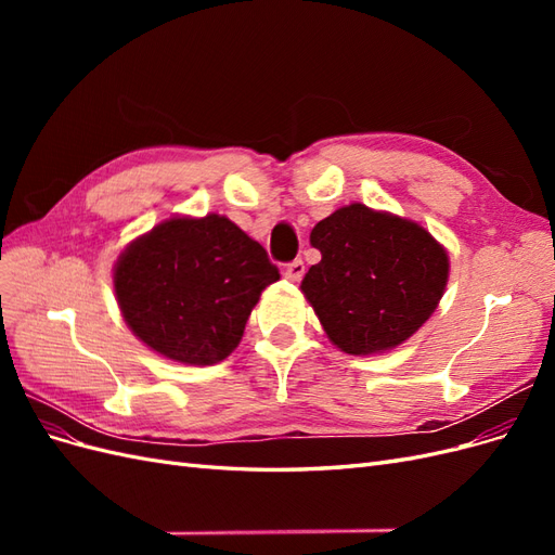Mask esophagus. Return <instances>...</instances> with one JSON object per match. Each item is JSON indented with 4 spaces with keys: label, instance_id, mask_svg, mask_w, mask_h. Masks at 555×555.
Instances as JSON below:
<instances>
[{
    "label": "esophagus",
    "instance_id": "obj_1",
    "mask_svg": "<svg viewBox=\"0 0 555 555\" xmlns=\"http://www.w3.org/2000/svg\"><path fill=\"white\" fill-rule=\"evenodd\" d=\"M304 275H306V263L300 259L284 266V278H287L289 282H300V280H304Z\"/></svg>",
    "mask_w": 555,
    "mask_h": 555
}]
</instances>
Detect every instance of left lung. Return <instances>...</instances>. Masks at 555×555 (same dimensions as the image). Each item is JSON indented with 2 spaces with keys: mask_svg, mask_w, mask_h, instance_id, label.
<instances>
[{
  "mask_svg": "<svg viewBox=\"0 0 555 555\" xmlns=\"http://www.w3.org/2000/svg\"><path fill=\"white\" fill-rule=\"evenodd\" d=\"M310 243L322 261L300 289L331 343L347 354H377L405 343L444 294V247L396 215L351 204L319 222Z\"/></svg>",
  "mask_w": 555,
  "mask_h": 555,
  "instance_id": "8db88e82",
  "label": "left lung"
}]
</instances>
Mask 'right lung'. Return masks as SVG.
Returning <instances> with one entry per match:
<instances>
[{
  "label": "right lung",
  "mask_w": 555,
  "mask_h": 555,
  "mask_svg": "<svg viewBox=\"0 0 555 555\" xmlns=\"http://www.w3.org/2000/svg\"><path fill=\"white\" fill-rule=\"evenodd\" d=\"M280 280L268 251L227 217H176L115 266L125 322L166 359L212 365L238 347L261 292Z\"/></svg>",
  "instance_id": "1"
}]
</instances>
